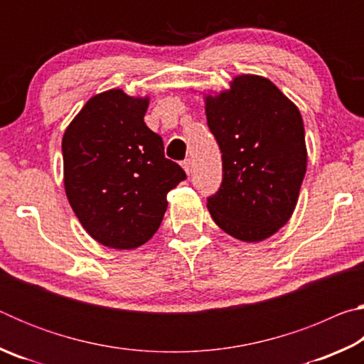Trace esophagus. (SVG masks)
<instances>
[{
  "label": "esophagus",
  "mask_w": 364,
  "mask_h": 364,
  "mask_svg": "<svg viewBox=\"0 0 364 364\" xmlns=\"http://www.w3.org/2000/svg\"><path fill=\"white\" fill-rule=\"evenodd\" d=\"M181 167H183V168H184V171H186V173L189 175V173H191V170H193V162H191V159L183 160Z\"/></svg>",
  "instance_id": "1"
}]
</instances>
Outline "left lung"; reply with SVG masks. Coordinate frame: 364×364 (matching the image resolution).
<instances>
[{
	"label": "left lung",
	"mask_w": 364,
	"mask_h": 364,
	"mask_svg": "<svg viewBox=\"0 0 364 364\" xmlns=\"http://www.w3.org/2000/svg\"><path fill=\"white\" fill-rule=\"evenodd\" d=\"M205 115L223 159L208 212L239 241L268 239L292 217L306 171L300 110L268 78L247 73L205 95Z\"/></svg>",
	"instance_id": "1"
}]
</instances>
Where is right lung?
Wrapping results in <instances>:
<instances>
[{"instance_id":"right-lung-1","label":"right lung","mask_w":364,"mask_h":364,"mask_svg":"<svg viewBox=\"0 0 364 364\" xmlns=\"http://www.w3.org/2000/svg\"><path fill=\"white\" fill-rule=\"evenodd\" d=\"M147 106V96L107 90L85 104L63 138L69 204L85 231L110 249L149 241L167 210L168 191L186 178L144 123Z\"/></svg>"}]
</instances>
